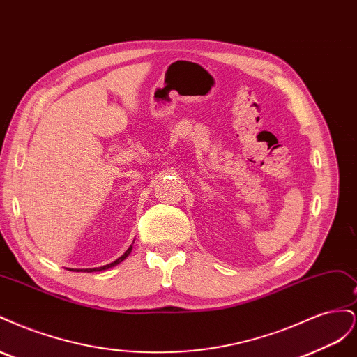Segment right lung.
<instances>
[{
	"label": "right lung",
	"mask_w": 357,
	"mask_h": 357,
	"mask_svg": "<svg viewBox=\"0 0 357 357\" xmlns=\"http://www.w3.org/2000/svg\"><path fill=\"white\" fill-rule=\"evenodd\" d=\"M132 252V244L131 245H129V248H128V250L121 256V257H119V259H116V261L114 262H112V264H109V265H104V266H100V268H89V269H75V271H77V273H93V271H102V269H109V268H112V266H116V265H119V264H121L122 261H125V259L129 256V253H131ZM73 271H74V269H73Z\"/></svg>",
	"instance_id": "obj_1"
}]
</instances>
